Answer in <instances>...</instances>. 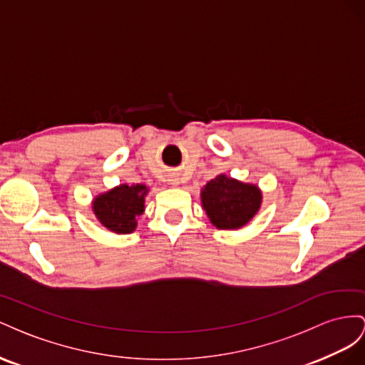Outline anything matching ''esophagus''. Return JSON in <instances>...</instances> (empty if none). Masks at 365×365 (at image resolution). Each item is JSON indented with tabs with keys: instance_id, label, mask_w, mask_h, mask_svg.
<instances>
[{
	"instance_id": "esophagus-1",
	"label": "esophagus",
	"mask_w": 365,
	"mask_h": 365,
	"mask_svg": "<svg viewBox=\"0 0 365 365\" xmlns=\"http://www.w3.org/2000/svg\"><path fill=\"white\" fill-rule=\"evenodd\" d=\"M170 182H171L173 185H177V183H179V180H177V179H175V177H171V179H170Z\"/></svg>"
}]
</instances>
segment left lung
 <instances>
[{
  "mask_svg": "<svg viewBox=\"0 0 365 365\" xmlns=\"http://www.w3.org/2000/svg\"><path fill=\"white\" fill-rule=\"evenodd\" d=\"M202 203L211 223L218 229H238L257 214L262 192L255 185L217 175L202 191Z\"/></svg>",
  "mask_w": 365,
  "mask_h": 365,
  "instance_id": "obj_1",
  "label": "left lung"
}]
</instances>
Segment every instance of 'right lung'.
I'll return each instance as SVG.
<instances>
[{"label":"right lung","instance_id":"1","mask_svg":"<svg viewBox=\"0 0 365 365\" xmlns=\"http://www.w3.org/2000/svg\"><path fill=\"white\" fill-rule=\"evenodd\" d=\"M147 192L145 185H120L98 195L93 202V211L110 231L130 234L136 227V217L143 212V199Z\"/></svg>","mask_w":365,"mask_h":365}]
</instances>
